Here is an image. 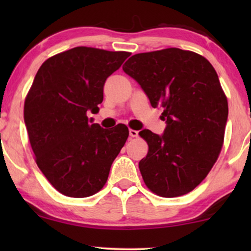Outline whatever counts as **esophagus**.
I'll return each mask as SVG.
<instances>
[{
	"mask_svg": "<svg viewBox=\"0 0 251 251\" xmlns=\"http://www.w3.org/2000/svg\"><path fill=\"white\" fill-rule=\"evenodd\" d=\"M129 133H130V136H131V137H138V131H137V130L130 129Z\"/></svg>",
	"mask_w": 251,
	"mask_h": 251,
	"instance_id": "34e87169",
	"label": "esophagus"
}]
</instances>
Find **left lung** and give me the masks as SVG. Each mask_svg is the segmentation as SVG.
<instances>
[{"mask_svg": "<svg viewBox=\"0 0 251 251\" xmlns=\"http://www.w3.org/2000/svg\"><path fill=\"white\" fill-rule=\"evenodd\" d=\"M123 71L138 82L152 107L163 108L162 136L143 130L149 152L144 183L159 197L190 193L207 177L224 144L228 104L218 75L201 54L178 48L137 53Z\"/></svg>", "mask_w": 251, "mask_h": 251, "instance_id": "obj_1", "label": "left lung"}]
</instances>
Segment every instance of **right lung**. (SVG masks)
Instances as JSON below:
<instances>
[{
  "mask_svg": "<svg viewBox=\"0 0 251 251\" xmlns=\"http://www.w3.org/2000/svg\"><path fill=\"white\" fill-rule=\"evenodd\" d=\"M130 54L88 47L57 53L39 68L26 96L24 120L36 164L66 197L100 191L128 139L126 125L102 129L87 113L98 112L106 78Z\"/></svg>",
  "mask_w": 251,
  "mask_h": 251,
  "instance_id": "1",
  "label": "right lung"
}]
</instances>
